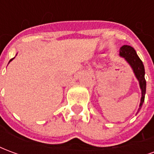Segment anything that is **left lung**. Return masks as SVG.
I'll return each instance as SVG.
<instances>
[{
  "instance_id": "8db88e82",
  "label": "left lung",
  "mask_w": 154,
  "mask_h": 154,
  "mask_svg": "<svg viewBox=\"0 0 154 154\" xmlns=\"http://www.w3.org/2000/svg\"><path fill=\"white\" fill-rule=\"evenodd\" d=\"M119 56L124 57L125 61L130 65L132 67L133 72L135 75L136 78L138 79L139 82V87L141 89L142 92V97L140 100V105H139V110L141 109L143 104L144 102V97L146 93V81L144 75H145V71H144V66L143 64V62L139 58V56L136 54V51L134 48L129 45H124L120 48L119 49Z\"/></svg>"
}]
</instances>
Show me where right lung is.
<instances>
[{
	"mask_svg": "<svg viewBox=\"0 0 154 154\" xmlns=\"http://www.w3.org/2000/svg\"><path fill=\"white\" fill-rule=\"evenodd\" d=\"M14 58H15V57H13V58H11V60H10V62H11V61L13 60V59H14ZM10 62H9V63H10Z\"/></svg>",
	"mask_w": 154,
	"mask_h": 154,
	"instance_id": "add662e5",
	"label": "right lung"
}]
</instances>
